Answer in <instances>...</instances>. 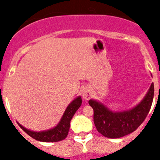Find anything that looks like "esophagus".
Here are the masks:
<instances>
[{
    "label": "esophagus",
    "mask_w": 160,
    "mask_h": 160,
    "mask_svg": "<svg viewBox=\"0 0 160 160\" xmlns=\"http://www.w3.org/2000/svg\"><path fill=\"white\" fill-rule=\"evenodd\" d=\"M82 97L85 100L89 99L91 97V90L89 88H85L82 90Z\"/></svg>",
    "instance_id": "34e87169"
}]
</instances>
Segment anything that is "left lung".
<instances>
[{
  "mask_svg": "<svg viewBox=\"0 0 160 160\" xmlns=\"http://www.w3.org/2000/svg\"><path fill=\"white\" fill-rule=\"evenodd\" d=\"M154 95V85L151 84L147 93L139 103L132 108L114 112L95 99L88 103L94 110V123L98 132L110 139L123 137L134 132L147 116Z\"/></svg>",
  "mask_w": 160,
  "mask_h": 160,
  "instance_id": "1",
  "label": "left lung"
}]
</instances>
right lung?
<instances>
[{"mask_svg": "<svg viewBox=\"0 0 160 160\" xmlns=\"http://www.w3.org/2000/svg\"><path fill=\"white\" fill-rule=\"evenodd\" d=\"M82 102V98L80 95L76 97L73 101H72V102L67 106L66 109L58 123L52 129L37 132L24 127L19 122H18V124L28 135H29L36 140L46 142H54L63 140L68 136L69 129H70L71 120L77 110L79 108Z\"/></svg>", "mask_w": 160, "mask_h": 160, "instance_id": "add662e5", "label": "right lung"}]
</instances>
